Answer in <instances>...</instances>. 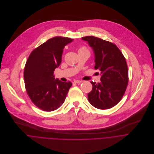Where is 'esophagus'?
<instances>
[{
    "instance_id": "obj_1",
    "label": "esophagus",
    "mask_w": 154,
    "mask_h": 154,
    "mask_svg": "<svg viewBox=\"0 0 154 154\" xmlns=\"http://www.w3.org/2000/svg\"><path fill=\"white\" fill-rule=\"evenodd\" d=\"M73 82H74V83H76V84H81V83L82 82V81H79V80H75Z\"/></svg>"
}]
</instances>
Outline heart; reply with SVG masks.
Segmentation results:
<instances>
[{"label":"heart","instance_id":"1","mask_svg":"<svg viewBox=\"0 0 154 154\" xmlns=\"http://www.w3.org/2000/svg\"><path fill=\"white\" fill-rule=\"evenodd\" d=\"M82 50H87V49H86L85 47H82V48H79L78 51H82Z\"/></svg>","mask_w":154,"mask_h":154}]
</instances>
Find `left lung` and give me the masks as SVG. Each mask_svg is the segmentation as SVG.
<instances>
[{"instance_id": "1", "label": "left lung", "mask_w": 154, "mask_h": 154, "mask_svg": "<svg viewBox=\"0 0 154 154\" xmlns=\"http://www.w3.org/2000/svg\"><path fill=\"white\" fill-rule=\"evenodd\" d=\"M82 40L88 42L94 54L95 69L98 70L101 82L91 81L92 91L88 99L94 107L105 110L121 100L128 84V69L126 59L115 45L101 38L87 36Z\"/></svg>"}]
</instances>
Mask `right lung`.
Listing matches in <instances>:
<instances>
[{"instance_id":"1","label":"right lung","mask_w":154,"mask_h":154,"mask_svg":"<svg viewBox=\"0 0 154 154\" xmlns=\"http://www.w3.org/2000/svg\"><path fill=\"white\" fill-rule=\"evenodd\" d=\"M73 40L62 37L50 38L34 49L26 61L23 72L25 88L32 103L42 110L59 109L72 85L55 79L53 73L61 63L65 46Z\"/></svg>"}]
</instances>
